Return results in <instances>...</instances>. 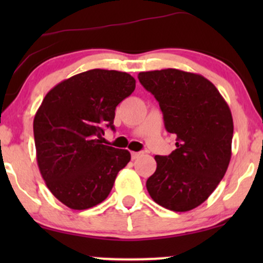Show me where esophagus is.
I'll return each instance as SVG.
<instances>
[{"mask_svg":"<svg viewBox=\"0 0 263 263\" xmlns=\"http://www.w3.org/2000/svg\"><path fill=\"white\" fill-rule=\"evenodd\" d=\"M143 155V153L142 152H131V157H132V159H137V158H140V157Z\"/></svg>","mask_w":263,"mask_h":263,"instance_id":"esophagus-1","label":"esophagus"}]
</instances>
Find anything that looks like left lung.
Wrapping results in <instances>:
<instances>
[{"mask_svg":"<svg viewBox=\"0 0 263 263\" xmlns=\"http://www.w3.org/2000/svg\"><path fill=\"white\" fill-rule=\"evenodd\" d=\"M138 80L159 102L165 129L177 136L170 156L155 157L157 170L147 179V190L165 209H194L210 197L230 163V107L199 74L163 69L140 73Z\"/></svg>","mask_w":263,"mask_h":263,"instance_id":"left-lung-1","label":"left lung"}]
</instances>
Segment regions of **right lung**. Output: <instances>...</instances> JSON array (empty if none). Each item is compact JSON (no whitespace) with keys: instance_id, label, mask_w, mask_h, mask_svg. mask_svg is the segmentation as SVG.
<instances>
[{"instance_id":"obj_1","label":"right lung","mask_w":263,"mask_h":263,"mask_svg":"<svg viewBox=\"0 0 263 263\" xmlns=\"http://www.w3.org/2000/svg\"><path fill=\"white\" fill-rule=\"evenodd\" d=\"M135 87L127 73L92 69L63 80L42 101L33 121L38 167L48 189L70 209L104 201L131 159L127 149L102 144V135L115 129L116 106Z\"/></svg>"}]
</instances>
